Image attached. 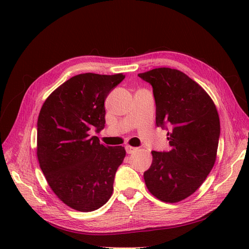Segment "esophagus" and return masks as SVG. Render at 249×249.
<instances>
[{"instance_id":"obj_1","label":"esophagus","mask_w":249,"mask_h":249,"mask_svg":"<svg viewBox=\"0 0 249 249\" xmlns=\"http://www.w3.org/2000/svg\"><path fill=\"white\" fill-rule=\"evenodd\" d=\"M138 148L137 147H134V146H131V145H125V152L127 154H133L134 152H136Z\"/></svg>"}]
</instances>
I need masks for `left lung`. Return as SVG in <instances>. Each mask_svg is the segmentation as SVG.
Listing matches in <instances>:
<instances>
[{
	"mask_svg": "<svg viewBox=\"0 0 249 249\" xmlns=\"http://www.w3.org/2000/svg\"><path fill=\"white\" fill-rule=\"evenodd\" d=\"M138 76L153 86L156 124L169 130L170 145L169 152L153 150L143 178L155 197L178 202L196 191L214 166L219 115L206 90L180 71L159 67Z\"/></svg>",
	"mask_w": 249,
	"mask_h": 249,
	"instance_id": "8db88e82",
	"label": "left lung"
}]
</instances>
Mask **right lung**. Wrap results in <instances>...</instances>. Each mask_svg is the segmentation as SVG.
<instances>
[{"label":"right lung","instance_id":"right-lung-1","mask_svg":"<svg viewBox=\"0 0 249 249\" xmlns=\"http://www.w3.org/2000/svg\"><path fill=\"white\" fill-rule=\"evenodd\" d=\"M123 73H81L64 82L43 103L37 120V159L58 198L80 212L104 206L125 157L123 146H106L89 131L104 129L105 100Z\"/></svg>","mask_w":249,"mask_h":249}]
</instances>
